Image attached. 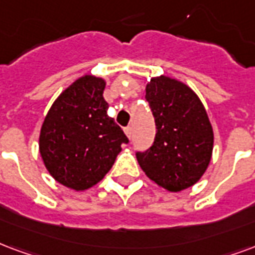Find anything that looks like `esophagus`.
<instances>
[{"label":"esophagus","instance_id":"obj_1","mask_svg":"<svg viewBox=\"0 0 255 255\" xmlns=\"http://www.w3.org/2000/svg\"><path fill=\"white\" fill-rule=\"evenodd\" d=\"M124 132H126V135H127L129 139H131V136H132V128L131 127H126L124 128Z\"/></svg>","mask_w":255,"mask_h":255}]
</instances>
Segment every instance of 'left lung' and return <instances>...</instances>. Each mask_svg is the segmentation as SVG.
<instances>
[{"label":"left lung","mask_w":255,"mask_h":255,"mask_svg":"<svg viewBox=\"0 0 255 255\" xmlns=\"http://www.w3.org/2000/svg\"><path fill=\"white\" fill-rule=\"evenodd\" d=\"M146 100L156 132L150 148L136 151L137 162L156 185L170 192L186 189L211 161L214 131L208 115L193 90L165 75L147 85Z\"/></svg>","instance_id":"left-lung-1"}]
</instances>
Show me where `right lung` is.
Listing matches in <instances>:
<instances>
[{
  "label": "right lung",
  "instance_id": "right-lung-1",
  "mask_svg": "<svg viewBox=\"0 0 255 255\" xmlns=\"http://www.w3.org/2000/svg\"><path fill=\"white\" fill-rule=\"evenodd\" d=\"M105 81L85 75L60 94L41 126L39 148L62 185L85 190L104 178L128 137L108 116Z\"/></svg>",
  "mask_w": 255,
  "mask_h": 255
}]
</instances>
